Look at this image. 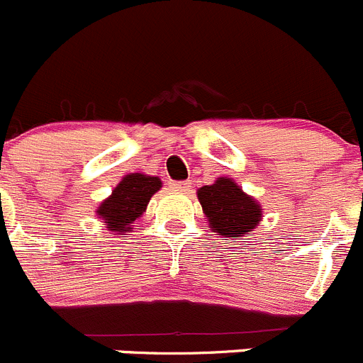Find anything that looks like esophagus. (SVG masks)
<instances>
[{
	"label": "esophagus",
	"mask_w": 363,
	"mask_h": 363,
	"mask_svg": "<svg viewBox=\"0 0 363 363\" xmlns=\"http://www.w3.org/2000/svg\"><path fill=\"white\" fill-rule=\"evenodd\" d=\"M192 183L190 182H173L171 183V189L177 190V192H189Z\"/></svg>",
	"instance_id": "obj_1"
}]
</instances>
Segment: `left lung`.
Wrapping results in <instances>:
<instances>
[{
    "instance_id": "obj_1",
    "label": "left lung",
    "mask_w": 363,
    "mask_h": 363,
    "mask_svg": "<svg viewBox=\"0 0 363 363\" xmlns=\"http://www.w3.org/2000/svg\"><path fill=\"white\" fill-rule=\"evenodd\" d=\"M197 199L211 231L229 238H242L245 233L252 231L263 217L261 204L243 192L231 178L222 177L211 185L201 186Z\"/></svg>"
}]
</instances>
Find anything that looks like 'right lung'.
<instances>
[{"label":"right lung","mask_w":363,"mask_h":363,"mask_svg":"<svg viewBox=\"0 0 363 363\" xmlns=\"http://www.w3.org/2000/svg\"><path fill=\"white\" fill-rule=\"evenodd\" d=\"M162 182L157 177H146L141 173L127 174L107 199L96 208V215L102 218L104 225L111 233H127L132 224L146 211L150 199L157 190H160Z\"/></svg>","instance_id":"1"}]
</instances>
